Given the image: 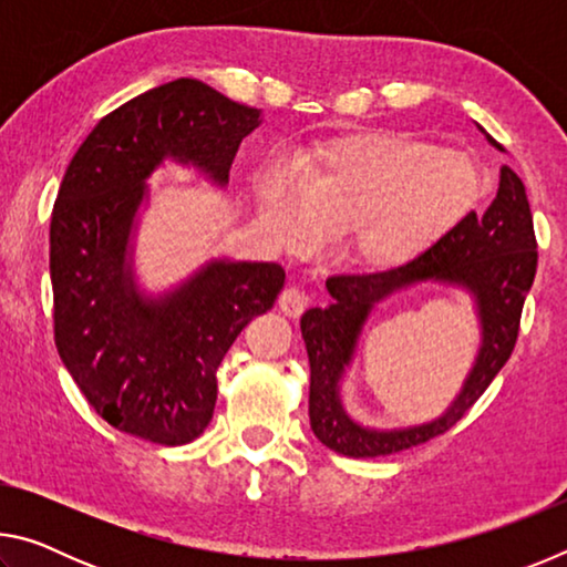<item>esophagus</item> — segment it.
Wrapping results in <instances>:
<instances>
[{
	"instance_id": "1",
	"label": "esophagus",
	"mask_w": 567,
	"mask_h": 567,
	"mask_svg": "<svg viewBox=\"0 0 567 567\" xmlns=\"http://www.w3.org/2000/svg\"><path fill=\"white\" fill-rule=\"evenodd\" d=\"M277 305H280V310L287 315V318H300L305 310V292L297 290V287H285Z\"/></svg>"
}]
</instances>
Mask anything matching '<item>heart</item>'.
Masks as SVG:
<instances>
[{"label":"heart","mask_w":567,"mask_h":567,"mask_svg":"<svg viewBox=\"0 0 567 567\" xmlns=\"http://www.w3.org/2000/svg\"><path fill=\"white\" fill-rule=\"evenodd\" d=\"M475 162L400 132L344 137L302 169V185L275 172L257 195L267 229L282 245H318L350 233L364 262L392 265L445 233L473 205Z\"/></svg>","instance_id":"heart-1"}]
</instances>
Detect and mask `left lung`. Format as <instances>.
<instances>
[{
  "instance_id": "1",
  "label": "left lung",
  "mask_w": 567,
  "mask_h": 567,
  "mask_svg": "<svg viewBox=\"0 0 567 567\" xmlns=\"http://www.w3.org/2000/svg\"><path fill=\"white\" fill-rule=\"evenodd\" d=\"M497 145L493 137H487ZM537 270V239L525 185L503 165L501 187L485 215L467 213L455 227L412 260L375 272H338L328 277V307H312L300 320L310 358V425L322 445L348 457H380L417 447L447 433L467 415L511 360L525 295ZM420 279L460 281L473 289L484 318V348L461 398L446 415L427 426L392 434L362 431L343 415L337 380L351 353L367 310L380 296Z\"/></svg>"
}]
</instances>
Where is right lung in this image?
<instances>
[{
  "label": "right lung",
  "instance_id": "1",
  "mask_svg": "<svg viewBox=\"0 0 567 567\" xmlns=\"http://www.w3.org/2000/svg\"><path fill=\"white\" fill-rule=\"evenodd\" d=\"M260 110L197 80L167 82L102 117L64 172L50 225L54 344L90 408L157 445L203 435L217 368L285 287L277 262H213L165 302H142L124 270L145 177L162 157L227 182Z\"/></svg>",
  "mask_w": 567,
  "mask_h": 567
}]
</instances>
